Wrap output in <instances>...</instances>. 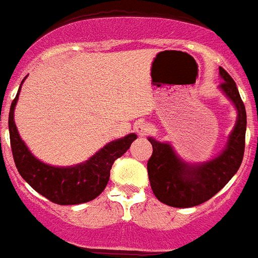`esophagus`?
Here are the masks:
<instances>
[{
  "mask_svg": "<svg viewBox=\"0 0 258 258\" xmlns=\"http://www.w3.org/2000/svg\"><path fill=\"white\" fill-rule=\"evenodd\" d=\"M150 132H152V126H150L149 123L142 122L136 126V133H137L140 137H145V136L149 135Z\"/></svg>",
  "mask_w": 258,
  "mask_h": 258,
  "instance_id": "1",
  "label": "esophagus"
}]
</instances>
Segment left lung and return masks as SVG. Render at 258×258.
<instances>
[{
    "instance_id": "left-lung-1",
    "label": "left lung",
    "mask_w": 258,
    "mask_h": 258,
    "mask_svg": "<svg viewBox=\"0 0 258 258\" xmlns=\"http://www.w3.org/2000/svg\"><path fill=\"white\" fill-rule=\"evenodd\" d=\"M221 90L234 104L237 121L225 149L218 157L200 165L186 164L168 142L148 139L153 153L148 161V174L152 190L161 203L174 208H191L211 200L225 186L240 168L245 150L246 112L236 82L220 68Z\"/></svg>"
}]
</instances>
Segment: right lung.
Instances as JSON below:
<instances>
[{
    "label": "right lung",
    "instance_id": "add662e5",
    "mask_svg": "<svg viewBox=\"0 0 258 258\" xmlns=\"http://www.w3.org/2000/svg\"><path fill=\"white\" fill-rule=\"evenodd\" d=\"M20 89L10 106L9 135L14 164L22 178L41 196L58 205H76L98 197L108 184L113 162L131 148L137 136L132 133L109 142L82 164L68 168L46 165L30 153L14 123V108Z\"/></svg>",
    "mask_w": 258,
    "mask_h": 258
}]
</instances>
